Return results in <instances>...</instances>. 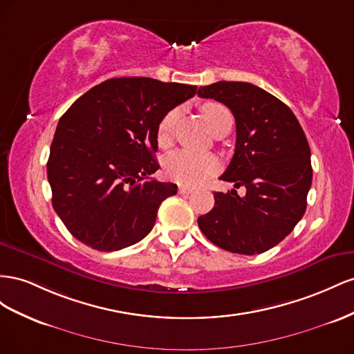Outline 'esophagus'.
<instances>
[{
	"label": "esophagus",
	"mask_w": 354,
	"mask_h": 354,
	"mask_svg": "<svg viewBox=\"0 0 354 354\" xmlns=\"http://www.w3.org/2000/svg\"><path fill=\"white\" fill-rule=\"evenodd\" d=\"M178 193H179L180 196H188V194L193 193V188L185 187V185H180V187H179V189H178Z\"/></svg>",
	"instance_id": "esophagus-1"
}]
</instances>
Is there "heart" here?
Here are the masks:
<instances>
[{
    "label": "heart",
    "instance_id": "heart-1",
    "mask_svg": "<svg viewBox=\"0 0 354 354\" xmlns=\"http://www.w3.org/2000/svg\"><path fill=\"white\" fill-rule=\"evenodd\" d=\"M201 113L209 124L210 130L219 123V120L228 115L230 111L218 102H206L201 106ZM179 111L170 109L158 121L156 130V140L160 148L170 147L174 140V132L178 121ZM221 167V161L214 154H193L188 151H175L163 160V171L167 179L183 185H197L209 176L215 175Z\"/></svg>",
    "mask_w": 354,
    "mask_h": 354
}]
</instances>
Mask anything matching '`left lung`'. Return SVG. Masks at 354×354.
<instances>
[{
	"label": "left lung",
	"instance_id": "1",
	"mask_svg": "<svg viewBox=\"0 0 354 354\" xmlns=\"http://www.w3.org/2000/svg\"><path fill=\"white\" fill-rule=\"evenodd\" d=\"M236 118V149L222 180L245 187L215 193V206L198 216L203 234L218 248L241 255L279 245L307 207L313 169L310 147L295 114L280 99L243 82H218L198 88Z\"/></svg>",
	"mask_w": 354,
	"mask_h": 354
}]
</instances>
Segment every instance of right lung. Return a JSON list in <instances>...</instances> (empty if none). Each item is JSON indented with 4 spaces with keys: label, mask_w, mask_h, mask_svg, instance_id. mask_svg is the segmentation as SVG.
I'll return each instance as SVG.
<instances>
[{
    "label": "right lung",
    "mask_w": 354,
    "mask_h": 354,
    "mask_svg": "<svg viewBox=\"0 0 354 354\" xmlns=\"http://www.w3.org/2000/svg\"><path fill=\"white\" fill-rule=\"evenodd\" d=\"M196 93L148 77L111 78L60 117L47 178L56 214L77 240L113 252L153 230L161 201L178 193L176 184L149 179L160 167L157 124Z\"/></svg>",
    "instance_id": "1"
}]
</instances>
